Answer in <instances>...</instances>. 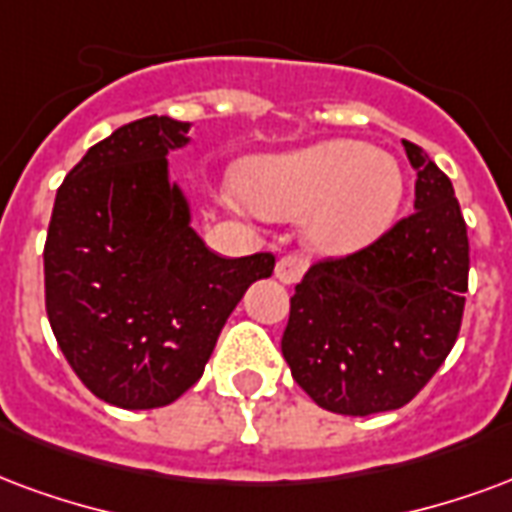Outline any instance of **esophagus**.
<instances>
[{"instance_id": "1", "label": "esophagus", "mask_w": 512, "mask_h": 512, "mask_svg": "<svg viewBox=\"0 0 512 512\" xmlns=\"http://www.w3.org/2000/svg\"><path fill=\"white\" fill-rule=\"evenodd\" d=\"M306 266L301 257L295 255H285L276 260L274 276L282 282V285H295V282H301V276H304Z\"/></svg>"}]
</instances>
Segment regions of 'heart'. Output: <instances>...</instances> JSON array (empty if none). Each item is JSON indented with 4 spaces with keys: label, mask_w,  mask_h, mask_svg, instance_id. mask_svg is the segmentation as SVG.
Returning <instances> with one entry per match:
<instances>
[{
    "label": "heart",
    "mask_w": 512,
    "mask_h": 512,
    "mask_svg": "<svg viewBox=\"0 0 512 512\" xmlns=\"http://www.w3.org/2000/svg\"><path fill=\"white\" fill-rule=\"evenodd\" d=\"M236 189L260 217H304L306 246L339 257L391 230L404 200V170L393 154L361 140H325L244 162Z\"/></svg>",
    "instance_id": "heart-1"
}]
</instances>
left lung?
Masks as SVG:
<instances>
[{"label": "left lung", "mask_w": 512, "mask_h": 512, "mask_svg": "<svg viewBox=\"0 0 512 512\" xmlns=\"http://www.w3.org/2000/svg\"><path fill=\"white\" fill-rule=\"evenodd\" d=\"M415 214L372 246L314 263L295 285L282 355L317 407L339 415L399 410L456 344L469 274L467 225L453 184L404 140Z\"/></svg>", "instance_id": "1"}]
</instances>
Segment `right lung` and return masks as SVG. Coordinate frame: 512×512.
Returning a JSON list of instances; mask_svg holds the SVG:
<instances>
[{
  "mask_svg": "<svg viewBox=\"0 0 512 512\" xmlns=\"http://www.w3.org/2000/svg\"><path fill=\"white\" fill-rule=\"evenodd\" d=\"M189 121L146 116L83 154L56 192L45 238V312L97 399L154 410L203 377L222 325L274 255H214L192 230L168 154Z\"/></svg>",
  "mask_w": 512,
  "mask_h": 512,
  "instance_id": "obj_1",
  "label": "right lung"
}]
</instances>
